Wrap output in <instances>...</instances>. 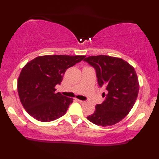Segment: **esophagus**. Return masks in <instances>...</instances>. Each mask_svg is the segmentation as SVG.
Returning <instances> with one entry per match:
<instances>
[{
    "mask_svg": "<svg viewBox=\"0 0 159 159\" xmlns=\"http://www.w3.org/2000/svg\"><path fill=\"white\" fill-rule=\"evenodd\" d=\"M78 102H79V103H84V101H81V100H78Z\"/></svg>",
    "mask_w": 159,
    "mask_h": 159,
    "instance_id": "esophagus-1",
    "label": "esophagus"
}]
</instances>
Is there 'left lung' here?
Masks as SVG:
<instances>
[{
    "mask_svg": "<svg viewBox=\"0 0 159 159\" xmlns=\"http://www.w3.org/2000/svg\"><path fill=\"white\" fill-rule=\"evenodd\" d=\"M95 69L98 84L106 88L105 100L97 104L95 111L87 118L98 126L106 127L118 123L133 107L139 92L134 69L119 58L100 55L84 59Z\"/></svg>",
    "mask_w": 159,
    "mask_h": 159,
    "instance_id": "1",
    "label": "left lung"
}]
</instances>
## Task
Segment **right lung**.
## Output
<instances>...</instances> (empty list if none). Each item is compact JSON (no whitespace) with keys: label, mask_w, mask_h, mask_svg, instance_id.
<instances>
[{"label":"right lung","mask_w":159,"mask_h":159,"mask_svg":"<svg viewBox=\"0 0 159 159\" xmlns=\"http://www.w3.org/2000/svg\"><path fill=\"white\" fill-rule=\"evenodd\" d=\"M84 56H42L28 62L19 75L17 89L23 107L37 120L47 122L66 114L73 98L56 93L69 67L84 59Z\"/></svg>","instance_id":"add662e5"}]
</instances>
